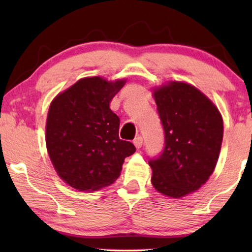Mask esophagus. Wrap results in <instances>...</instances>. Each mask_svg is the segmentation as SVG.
<instances>
[{
  "instance_id": "1",
  "label": "esophagus",
  "mask_w": 252,
  "mask_h": 252,
  "mask_svg": "<svg viewBox=\"0 0 252 252\" xmlns=\"http://www.w3.org/2000/svg\"><path fill=\"white\" fill-rule=\"evenodd\" d=\"M133 143H134V146L137 148V149H140V148L142 147V144H143V137L142 136L135 137V139H134V141H133Z\"/></svg>"
}]
</instances>
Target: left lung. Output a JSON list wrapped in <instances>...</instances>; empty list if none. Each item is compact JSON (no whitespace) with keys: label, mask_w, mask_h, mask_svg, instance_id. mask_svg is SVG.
Listing matches in <instances>:
<instances>
[{"label":"left lung","mask_w":252,"mask_h":252,"mask_svg":"<svg viewBox=\"0 0 252 252\" xmlns=\"http://www.w3.org/2000/svg\"><path fill=\"white\" fill-rule=\"evenodd\" d=\"M154 97L164 129V149L149 158L151 184L161 194L182 197L204 185L215 170L222 142L221 116L198 89L170 82Z\"/></svg>","instance_id":"obj_1"}]
</instances>
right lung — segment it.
Returning a JSON list of instances; mask_svg holds the SVG:
<instances>
[{"instance_id": "obj_1", "label": "right lung", "mask_w": 252, "mask_h": 252, "mask_svg": "<svg viewBox=\"0 0 252 252\" xmlns=\"http://www.w3.org/2000/svg\"><path fill=\"white\" fill-rule=\"evenodd\" d=\"M125 80L84 78L51 103L46 143L55 170L78 190H97L119 178L132 142L119 139V117L110 109Z\"/></svg>"}]
</instances>
